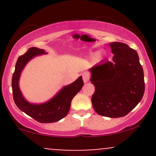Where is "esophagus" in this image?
Masks as SVG:
<instances>
[{
  "mask_svg": "<svg viewBox=\"0 0 156 156\" xmlns=\"http://www.w3.org/2000/svg\"><path fill=\"white\" fill-rule=\"evenodd\" d=\"M82 78H83V82L84 83H87L89 80V78H90V76H89V73H82Z\"/></svg>",
  "mask_w": 156,
  "mask_h": 156,
  "instance_id": "esophagus-1",
  "label": "esophagus"
}]
</instances>
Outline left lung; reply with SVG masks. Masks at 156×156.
<instances>
[{
    "instance_id": "obj_1",
    "label": "left lung",
    "mask_w": 156,
    "mask_h": 156,
    "mask_svg": "<svg viewBox=\"0 0 156 156\" xmlns=\"http://www.w3.org/2000/svg\"><path fill=\"white\" fill-rule=\"evenodd\" d=\"M112 62L104 61L91 68L94 86L93 108L98 114L117 118L127 115L144 95V72L135 50L128 44L110 43Z\"/></svg>"
}]
</instances>
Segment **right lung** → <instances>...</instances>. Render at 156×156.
I'll return each instance as SVG.
<instances>
[{
  "instance_id": "obj_1",
  "label": "right lung",
  "mask_w": 156,
  "mask_h": 156,
  "mask_svg": "<svg viewBox=\"0 0 156 156\" xmlns=\"http://www.w3.org/2000/svg\"><path fill=\"white\" fill-rule=\"evenodd\" d=\"M46 54L43 49L33 47L19 57L12 80V93L15 104L27 115L41 123L55 122L65 117L70 108L71 101L81 89L83 80L80 76L76 81L64 87L51 100L42 104H32L23 98L19 87V79L26 64L37 55Z\"/></svg>"
}]
</instances>
